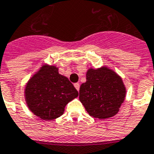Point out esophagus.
I'll list each match as a JSON object with an SVG mask.
<instances>
[{
	"label": "esophagus",
	"mask_w": 154,
	"mask_h": 154,
	"mask_svg": "<svg viewBox=\"0 0 154 154\" xmlns=\"http://www.w3.org/2000/svg\"><path fill=\"white\" fill-rule=\"evenodd\" d=\"M74 86H75V88L77 89V91L80 90V84H79V83H75Z\"/></svg>",
	"instance_id": "1"
}]
</instances>
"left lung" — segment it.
I'll use <instances>...</instances> for the list:
<instances>
[{"label":"left lung","instance_id":"1","mask_svg":"<svg viewBox=\"0 0 154 154\" xmlns=\"http://www.w3.org/2000/svg\"><path fill=\"white\" fill-rule=\"evenodd\" d=\"M125 96L126 87L120 76L106 66L88 69L86 82L79 90V99L86 111L100 119L116 116Z\"/></svg>","mask_w":154,"mask_h":154}]
</instances>
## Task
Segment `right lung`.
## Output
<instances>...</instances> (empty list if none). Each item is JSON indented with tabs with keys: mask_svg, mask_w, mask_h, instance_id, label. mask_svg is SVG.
I'll use <instances>...</instances> for the list:
<instances>
[{
	"mask_svg": "<svg viewBox=\"0 0 154 154\" xmlns=\"http://www.w3.org/2000/svg\"><path fill=\"white\" fill-rule=\"evenodd\" d=\"M24 94L29 110L43 120L62 116L65 106L78 96L69 80L59 73L58 67L47 64L30 77Z\"/></svg>",
	"mask_w": 154,
	"mask_h": 154,
	"instance_id": "obj_1",
	"label": "right lung"
}]
</instances>
